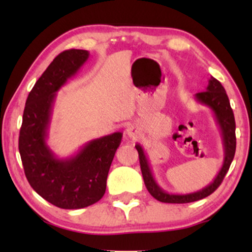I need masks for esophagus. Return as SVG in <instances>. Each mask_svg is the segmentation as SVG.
<instances>
[{
    "label": "esophagus",
    "instance_id": "1",
    "mask_svg": "<svg viewBox=\"0 0 252 252\" xmlns=\"http://www.w3.org/2000/svg\"><path fill=\"white\" fill-rule=\"evenodd\" d=\"M126 134L128 135V137H130V138H135V137H137L138 130L134 126H129L128 128L126 129Z\"/></svg>",
    "mask_w": 252,
    "mask_h": 252
}]
</instances>
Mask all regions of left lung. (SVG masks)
<instances>
[{
	"mask_svg": "<svg viewBox=\"0 0 252 252\" xmlns=\"http://www.w3.org/2000/svg\"><path fill=\"white\" fill-rule=\"evenodd\" d=\"M195 100L202 105H206L212 110L215 115L217 124L219 126L221 131L222 144H224V161L222 166L219 170L218 175L216 176L215 180L207 185L206 187L196 192L189 193V194H172L167 193L158 185V182L153 176L152 169L149 167V161L147 158L144 150L140 144H136L135 148L138 152V158H140L141 172H142L144 185H146L148 192L152 194L156 200L161 202H168V204H186V202H192L200 200V199L206 198L212 194L215 190L220 186L221 181L224 180L226 175L230 164L235 158L236 152V122L233 111L231 109L230 100L226 94V91L222 88V85L216 78L211 77L209 80L206 91L196 94Z\"/></svg>",
	"mask_w": 252,
	"mask_h": 252,
	"instance_id": "1",
	"label": "left lung"
}]
</instances>
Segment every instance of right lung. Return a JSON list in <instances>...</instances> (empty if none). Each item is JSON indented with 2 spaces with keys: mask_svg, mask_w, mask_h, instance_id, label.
Instances as JSON below:
<instances>
[{
  "mask_svg": "<svg viewBox=\"0 0 252 252\" xmlns=\"http://www.w3.org/2000/svg\"><path fill=\"white\" fill-rule=\"evenodd\" d=\"M85 50H67L54 58L28 94L20 129L19 152L28 182L39 195L66 210L88 207L102 199L122 132L92 140L76 155L59 158L47 146L57 92L89 59Z\"/></svg>",
  "mask_w": 252,
  "mask_h": 252,
  "instance_id": "obj_1",
  "label": "right lung"
}]
</instances>
